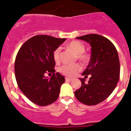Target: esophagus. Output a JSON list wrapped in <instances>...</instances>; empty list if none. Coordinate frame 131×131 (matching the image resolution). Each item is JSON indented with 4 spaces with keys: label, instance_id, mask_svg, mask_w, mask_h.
I'll return each instance as SVG.
<instances>
[{
    "label": "esophagus",
    "instance_id": "esophagus-1",
    "mask_svg": "<svg viewBox=\"0 0 131 131\" xmlns=\"http://www.w3.org/2000/svg\"><path fill=\"white\" fill-rule=\"evenodd\" d=\"M65 80H67V81L70 82V81H72V79H70V78H68V77H66V78H65Z\"/></svg>",
    "mask_w": 131,
    "mask_h": 131
}]
</instances>
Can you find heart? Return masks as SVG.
<instances>
[{"mask_svg": "<svg viewBox=\"0 0 131 131\" xmlns=\"http://www.w3.org/2000/svg\"><path fill=\"white\" fill-rule=\"evenodd\" d=\"M67 47L74 53L77 55V58L82 63H86L89 61V56L87 54L84 53L85 47L83 43L77 40H73L69 42L67 45ZM60 49L57 48L53 52V58L56 62L59 60V55H60ZM82 67L80 64H76L73 65H67L64 64L59 68V72L63 75L68 77H73L77 73L80 72Z\"/></svg>", "mask_w": 131, "mask_h": 131, "instance_id": "1", "label": "heart"}]
</instances>
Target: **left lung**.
Here are the masks:
<instances>
[{
    "instance_id": "obj_1",
    "label": "left lung",
    "mask_w": 131,
    "mask_h": 131,
    "mask_svg": "<svg viewBox=\"0 0 131 131\" xmlns=\"http://www.w3.org/2000/svg\"><path fill=\"white\" fill-rule=\"evenodd\" d=\"M89 43L91 55L89 64L80 78V88L75 92L76 98L82 103L96 105L112 94L120 77V61L114 45L106 37L97 34H89L77 37ZM90 74L88 83L85 79Z\"/></svg>"
}]
</instances>
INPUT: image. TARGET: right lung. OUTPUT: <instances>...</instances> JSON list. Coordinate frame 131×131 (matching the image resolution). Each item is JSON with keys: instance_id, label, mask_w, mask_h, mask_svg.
<instances>
[{"instance_id": "right-lung-1", "label": "right lung", "mask_w": 131, "mask_h": 131, "mask_svg": "<svg viewBox=\"0 0 131 131\" xmlns=\"http://www.w3.org/2000/svg\"><path fill=\"white\" fill-rule=\"evenodd\" d=\"M66 39L49 35H36L23 43L17 54L14 71L18 87L30 101L46 106L57 100L61 85L65 81L63 75L54 73L53 52ZM53 73L48 78L46 73Z\"/></svg>"}]
</instances>
